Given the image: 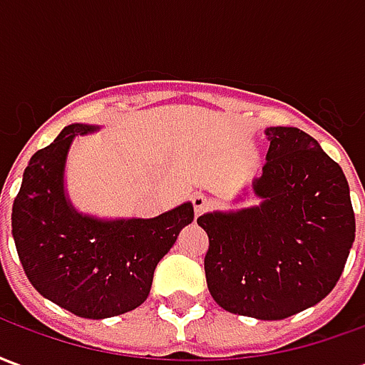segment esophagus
<instances>
[{"label":"esophagus","mask_w":365,"mask_h":365,"mask_svg":"<svg viewBox=\"0 0 365 365\" xmlns=\"http://www.w3.org/2000/svg\"><path fill=\"white\" fill-rule=\"evenodd\" d=\"M191 201H193V211H195V217H199V215L205 211L207 199L203 197L201 193H193V197H191Z\"/></svg>","instance_id":"esophagus-1"}]
</instances>
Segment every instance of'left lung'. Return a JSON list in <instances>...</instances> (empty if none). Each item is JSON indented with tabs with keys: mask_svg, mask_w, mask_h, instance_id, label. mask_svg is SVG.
<instances>
[{
	"mask_svg": "<svg viewBox=\"0 0 365 365\" xmlns=\"http://www.w3.org/2000/svg\"><path fill=\"white\" fill-rule=\"evenodd\" d=\"M266 164L235 199L256 203L207 211L209 293L235 314L279 321L334 289L356 237L342 168L295 127H268Z\"/></svg>",
	"mask_w": 365,
	"mask_h": 365,
	"instance_id": "obj_1",
	"label": "left lung"
}]
</instances>
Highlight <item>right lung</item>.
<instances>
[{"label": "right lung", "mask_w": 365, "mask_h": 365, "mask_svg": "<svg viewBox=\"0 0 365 365\" xmlns=\"http://www.w3.org/2000/svg\"><path fill=\"white\" fill-rule=\"evenodd\" d=\"M99 128L72 123L35 152L11 213L29 282L44 299L83 319H109L143 305L158 262L193 221L191 201L152 219L82 213L68 195V154L78 136Z\"/></svg>", "instance_id": "add662e5"}]
</instances>
